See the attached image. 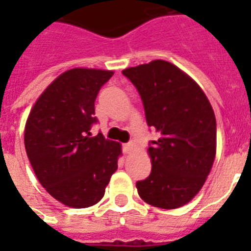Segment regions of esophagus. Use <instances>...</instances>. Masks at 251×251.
Here are the masks:
<instances>
[{
  "label": "esophagus",
  "instance_id": "esophagus-1",
  "mask_svg": "<svg viewBox=\"0 0 251 251\" xmlns=\"http://www.w3.org/2000/svg\"><path fill=\"white\" fill-rule=\"evenodd\" d=\"M122 150H124V153H130L134 150V143H133V142H129V143H126V145H124Z\"/></svg>",
  "mask_w": 251,
  "mask_h": 251
}]
</instances>
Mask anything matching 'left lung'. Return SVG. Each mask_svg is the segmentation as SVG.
I'll use <instances>...</instances> for the list:
<instances>
[{
  "label": "left lung",
  "mask_w": 251,
  "mask_h": 251,
  "mask_svg": "<svg viewBox=\"0 0 251 251\" xmlns=\"http://www.w3.org/2000/svg\"><path fill=\"white\" fill-rule=\"evenodd\" d=\"M122 74L135 86L146 121L159 134L150 142L151 173L138 194L151 206L173 210L198 194L216 155V120L202 88L177 66L155 60Z\"/></svg>",
  "instance_id": "1"
}]
</instances>
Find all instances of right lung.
Here are the masks:
<instances>
[{
  "mask_svg": "<svg viewBox=\"0 0 251 251\" xmlns=\"http://www.w3.org/2000/svg\"><path fill=\"white\" fill-rule=\"evenodd\" d=\"M112 75L96 69L65 72L40 95L25 124V152L37 179L69 207L96 204L117 169L121 145L91 135L95 100Z\"/></svg>",
  "mask_w": 251,
  "mask_h": 251,
  "instance_id": "1",
  "label": "right lung"
}]
</instances>
